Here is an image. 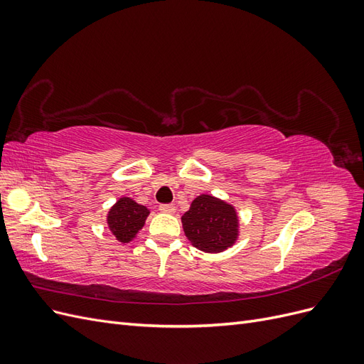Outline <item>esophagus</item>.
Instances as JSON below:
<instances>
[{"instance_id": "esophagus-1", "label": "esophagus", "mask_w": 364, "mask_h": 364, "mask_svg": "<svg viewBox=\"0 0 364 364\" xmlns=\"http://www.w3.org/2000/svg\"><path fill=\"white\" fill-rule=\"evenodd\" d=\"M159 211L164 214H174L176 213V206L174 205H161Z\"/></svg>"}]
</instances>
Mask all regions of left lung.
Masks as SVG:
<instances>
[{
    "label": "left lung",
    "instance_id": "left-lung-1",
    "mask_svg": "<svg viewBox=\"0 0 364 364\" xmlns=\"http://www.w3.org/2000/svg\"><path fill=\"white\" fill-rule=\"evenodd\" d=\"M182 226L190 243L206 253L232 247L240 237V218L234 205L211 194H200L182 215Z\"/></svg>",
    "mask_w": 364,
    "mask_h": 364
}]
</instances>
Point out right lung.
I'll return each instance as SVG.
<instances>
[{"label": "right lung", "instance_id": "1", "mask_svg": "<svg viewBox=\"0 0 364 364\" xmlns=\"http://www.w3.org/2000/svg\"><path fill=\"white\" fill-rule=\"evenodd\" d=\"M150 209L136 203L130 197H119L106 215V223L111 234L121 245L130 243L146 225Z\"/></svg>", "mask_w": 364, "mask_h": 364}]
</instances>
